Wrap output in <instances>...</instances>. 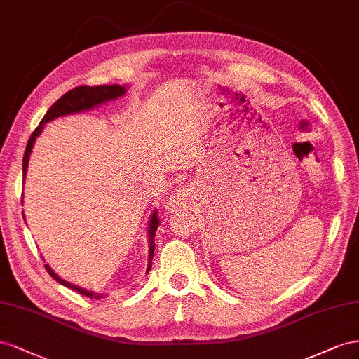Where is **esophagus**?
<instances>
[{"label": "esophagus", "mask_w": 359, "mask_h": 359, "mask_svg": "<svg viewBox=\"0 0 359 359\" xmlns=\"http://www.w3.org/2000/svg\"><path fill=\"white\" fill-rule=\"evenodd\" d=\"M188 197V189H177L174 191L172 196L167 200V209L168 210H176L185 204V200Z\"/></svg>", "instance_id": "esophagus-1"}]
</instances>
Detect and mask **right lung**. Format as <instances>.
I'll use <instances>...</instances> for the list:
<instances>
[{"instance_id": "right-lung-1", "label": "right lung", "mask_w": 359, "mask_h": 359, "mask_svg": "<svg viewBox=\"0 0 359 359\" xmlns=\"http://www.w3.org/2000/svg\"><path fill=\"white\" fill-rule=\"evenodd\" d=\"M126 95V87L125 86H96V87H88V86H81L76 87L74 90L67 91L66 95L61 96L55 104L48 109V112L45 114V117L42 118V121L39 123V126L36 128V130L33 132V135L29 137L28 144L24 153V161H22V172H24V179L27 176V168H28V162H29V155H32V150L34 147L36 138L42 134V130L45 128V125L48 121H53L58 117L63 116H69V114H75V112H83V111H88L95 107H99L102 104H107L109 100H114L117 97H121ZM25 219V218H24ZM159 227V219L156 210H153L151 217L149 219V229H147V238H149V263H147V271L146 273H149L150 268H151V259H153V252H155V236H156V230ZM45 268L48 271V273L53 276V278L60 283L65 287H69L72 290L78 292L79 294L87 296V298H95V299H102L107 298V293H95L91 290H87L84 287H79V285L72 284L66 280L58 276L53 269L49 268L48 264H45Z\"/></svg>"}]
</instances>
